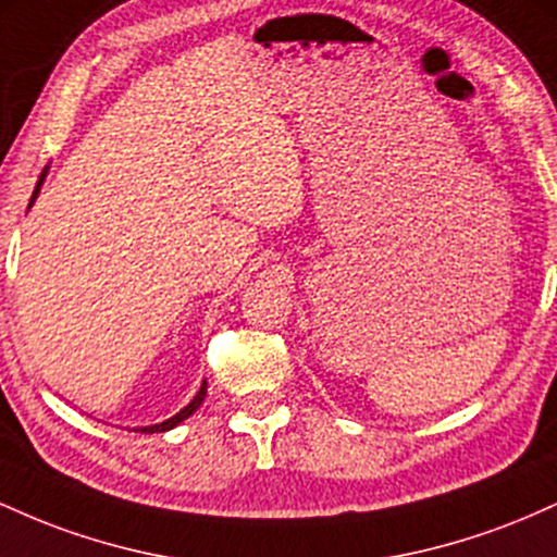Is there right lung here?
I'll return each mask as SVG.
<instances>
[{"label": "right lung", "mask_w": 557, "mask_h": 557, "mask_svg": "<svg viewBox=\"0 0 557 557\" xmlns=\"http://www.w3.org/2000/svg\"><path fill=\"white\" fill-rule=\"evenodd\" d=\"M44 177H47V170H44V172H41V177H38V183H36V190H34V196H30V203L36 201L38 190H41V183H44ZM30 203H28V207H30ZM203 395H207V380L201 382V389H198V393H196V398L190 400L188 406H185L181 413H175V417H170L168 421H162V424H151V426H144V430H140V432L157 434V432H168V430H172V426H177V424H181V421L188 419L190 413H196V408L201 406V403H203Z\"/></svg>", "instance_id": "add662e5"}]
</instances>
